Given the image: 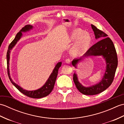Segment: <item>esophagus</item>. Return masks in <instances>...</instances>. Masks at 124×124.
<instances>
[{
    "label": "esophagus",
    "instance_id": "esophagus-1",
    "mask_svg": "<svg viewBox=\"0 0 124 124\" xmlns=\"http://www.w3.org/2000/svg\"><path fill=\"white\" fill-rule=\"evenodd\" d=\"M70 62H71V61L69 59H67L65 60V62H66L67 64H70Z\"/></svg>",
    "mask_w": 124,
    "mask_h": 124
}]
</instances>
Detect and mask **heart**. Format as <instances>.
I'll return each instance as SVG.
<instances>
[{
    "mask_svg": "<svg viewBox=\"0 0 124 124\" xmlns=\"http://www.w3.org/2000/svg\"><path fill=\"white\" fill-rule=\"evenodd\" d=\"M70 43H75L70 50V54L73 56H78L84 54L87 51L91 43V36L80 29H75L71 31L69 36Z\"/></svg>",
    "mask_w": 124,
    "mask_h": 124,
    "instance_id": "obj_1",
    "label": "heart"
}]
</instances>
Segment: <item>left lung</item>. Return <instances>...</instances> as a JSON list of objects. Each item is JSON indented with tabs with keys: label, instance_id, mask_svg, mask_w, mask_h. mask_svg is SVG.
I'll return each mask as SVG.
<instances>
[{
	"label": "left lung",
	"instance_id": "left-lung-1",
	"mask_svg": "<svg viewBox=\"0 0 124 124\" xmlns=\"http://www.w3.org/2000/svg\"><path fill=\"white\" fill-rule=\"evenodd\" d=\"M95 39H101L89 48L82 57L75 59L72 61V65L77 68V65L83 57L94 56H101L106 61V70L103 77L99 83L88 87L83 86L78 80L76 71L73 76V81L76 87L80 93L84 95H93L101 93L111 85L114 79L116 71L118 65V59L114 43L108 35L98 29L95 26L91 24Z\"/></svg>",
	"mask_w": 124,
	"mask_h": 124
}]
</instances>
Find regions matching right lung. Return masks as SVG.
I'll return each instance as SVG.
<instances>
[{
    "label": "right lung",
    "mask_w": 124,
    "mask_h": 124,
    "mask_svg": "<svg viewBox=\"0 0 124 124\" xmlns=\"http://www.w3.org/2000/svg\"><path fill=\"white\" fill-rule=\"evenodd\" d=\"M33 26L31 25H25L24 27H23L21 30L19 32L17 33L15 37L14 40H13L12 43L9 44L8 46V51L7 52V71H8V77L9 78L10 81H11L12 84L14 85L18 91L24 94L25 95L27 96L28 97H31V98L34 99H39L42 98V97H45L48 95L52 91L53 89L54 88V86L55 83V81H56L57 74H58V71L60 67L61 66L62 62H58L55 65L54 69L53 70L52 72L51 73V75L49 76L48 79L46 81V82L45 83L44 85L38 89L36 90H33V91H28L24 89L18 85L17 84L14 82V81L12 80V79L10 77V73H9V60H10V51L13 49L15 45L20 40L22 36V32H27L28 31H29L30 30H32L33 29Z\"/></svg>",
    "instance_id": "1"
}]
</instances>
